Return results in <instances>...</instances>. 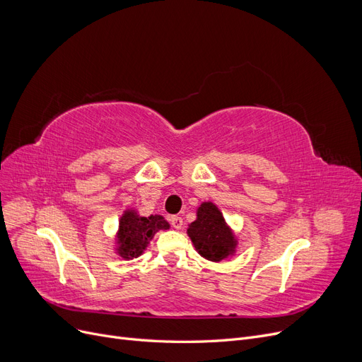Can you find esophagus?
I'll use <instances>...</instances> for the list:
<instances>
[{"mask_svg":"<svg viewBox=\"0 0 362 362\" xmlns=\"http://www.w3.org/2000/svg\"><path fill=\"white\" fill-rule=\"evenodd\" d=\"M169 222H170V226L174 227L175 230H181V228H182V218H181V216H177V215L170 216V218H169Z\"/></svg>","mask_w":362,"mask_h":362,"instance_id":"1","label":"esophagus"}]
</instances>
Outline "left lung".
<instances>
[{
	"instance_id": "obj_1",
	"label": "left lung",
	"mask_w": 362,
	"mask_h": 362,
	"mask_svg": "<svg viewBox=\"0 0 362 362\" xmlns=\"http://www.w3.org/2000/svg\"><path fill=\"white\" fill-rule=\"evenodd\" d=\"M187 234L199 255L212 262L226 259L237 247L233 230L212 202H203L199 206L197 218L188 226Z\"/></svg>"
}]
</instances>
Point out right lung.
Returning <instances> with one entry per match:
<instances>
[{
    "label": "right lung",
    "mask_w": 362,
    "mask_h": 362,
    "mask_svg": "<svg viewBox=\"0 0 362 362\" xmlns=\"http://www.w3.org/2000/svg\"><path fill=\"white\" fill-rule=\"evenodd\" d=\"M168 228L169 223L160 215H150L146 218L128 209L119 219L116 252L124 259H134L146 250L154 234L159 230Z\"/></svg>",
    "instance_id": "obj_1"
}]
</instances>
